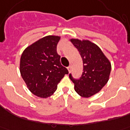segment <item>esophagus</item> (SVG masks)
Masks as SVG:
<instances>
[{
    "label": "esophagus",
    "mask_w": 130,
    "mask_h": 130,
    "mask_svg": "<svg viewBox=\"0 0 130 130\" xmlns=\"http://www.w3.org/2000/svg\"><path fill=\"white\" fill-rule=\"evenodd\" d=\"M68 71H69V72H70V71H71V66H68Z\"/></svg>",
    "instance_id": "esophagus-1"
}]
</instances>
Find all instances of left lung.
Listing matches in <instances>:
<instances>
[{
	"instance_id": "1",
	"label": "left lung",
	"mask_w": 130,
	"mask_h": 130,
	"mask_svg": "<svg viewBox=\"0 0 130 130\" xmlns=\"http://www.w3.org/2000/svg\"><path fill=\"white\" fill-rule=\"evenodd\" d=\"M83 60V73L79 78H70L74 83L75 91L83 97L94 95L104 87L109 80L111 64L96 45L89 41L71 39Z\"/></svg>"
}]
</instances>
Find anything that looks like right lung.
Segmentation results:
<instances>
[{"label":"right lung","mask_w":130,"mask_h":130,"mask_svg":"<svg viewBox=\"0 0 130 130\" xmlns=\"http://www.w3.org/2000/svg\"><path fill=\"white\" fill-rule=\"evenodd\" d=\"M59 36H47L27 47L22 54L20 72L28 89L41 98H47L57 89L68 69L60 63L56 51Z\"/></svg>","instance_id":"right-lung-1"}]
</instances>
